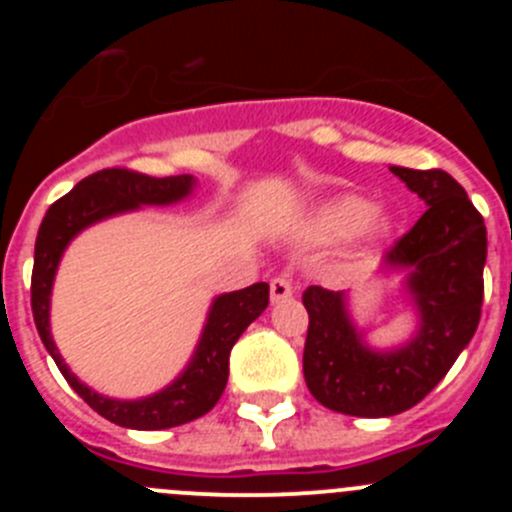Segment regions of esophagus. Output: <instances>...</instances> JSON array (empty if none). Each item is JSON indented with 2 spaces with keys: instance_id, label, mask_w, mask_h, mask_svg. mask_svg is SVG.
Here are the masks:
<instances>
[{
  "instance_id": "obj_1",
  "label": "esophagus",
  "mask_w": 512,
  "mask_h": 512,
  "mask_svg": "<svg viewBox=\"0 0 512 512\" xmlns=\"http://www.w3.org/2000/svg\"><path fill=\"white\" fill-rule=\"evenodd\" d=\"M292 294H294V287L287 277H275V280L270 282V299L275 304L285 302V299L292 297Z\"/></svg>"
}]
</instances>
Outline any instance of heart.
Returning a JSON list of instances; mask_svg holds the SVG:
<instances>
[{"label":"heart","instance_id":"heart-1","mask_svg":"<svg viewBox=\"0 0 512 512\" xmlns=\"http://www.w3.org/2000/svg\"><path fill=\"white\" fill-rule=\"evenodd\" d=\"M361 227L371 240H389L396 230V220L386 210H374V205L361 195H337L327 200L312 220V232L319 240H347Z\"/></svg>","mask_w":512,"mask_h":512}]
</instances>
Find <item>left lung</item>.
Masks as SVG:
<instances>
[{
	"mask_svg": "<svg viewBox=\"0 0 512 512\" xmlns=\"http://www.w3.org/2000/svg\"><path fill=\"white\" fill-rule=\"evenodd\" d=\"M426 203L386 252L381 275H404L416 332L399 347H369L349 314V292L307 287L304 381L314 399L347 416L386 418L416 406L468 347L480 322L488 255L483 218L446 170L389 165Z\"/></svg>",
	"mask_w": 512,
	"mask_h": 512,
	"instance_id": "obj_1",
	"label": "left lung"
}]
</instances>
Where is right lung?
Segmentation results:
<instances>
[{
	"mask_svg": "<svg viewBox=\"0 0 512 512\" xmlns=\"http://www.w3.org/2000/svg\"><path fill=\"white\" fill-rule=\"evenodd\" d=\"M195 188L193 175H170L151 178L126 168H106L89 175L71 193L56 200L41 220L34 245L32 272V312L39 337L46 352L56 361L71 389L103 418L123 428L136 431H160L205 416L223 396L230 374V352L240 334L265 312L270 304V285L257 282L237 292L220 294L213 299L188 366L170 381L165 389L143 399H111L89 389L79 376L66 366L51 337V289L66 247L86 227L131 213L146 205H175L188 198Z\"/></svg>",
	"mask_w": 512,
	"mask_h": 512,
	"instance_id": "obj_1",
	"label": "right lung"
}]
</instances>
